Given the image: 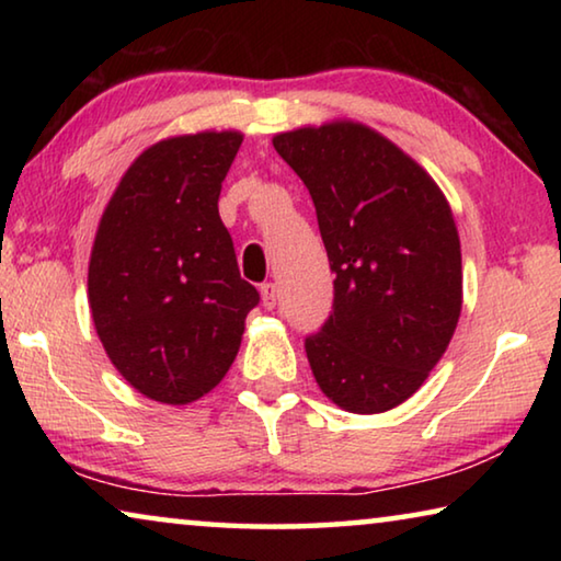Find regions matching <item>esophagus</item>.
<instances>
[{
    "label": "esophagus",
    "instance_id": "esophagus-1",
    "mask_svg": "<svg viewBox=\"0 0 561 561\" xmlns=\"http://www.w3.org/2000/svg\"><path fill=\"white\" fill-rule=\"evenodd\" d=\"M260 291H262V304H264V309H274V307H277V299H279V289H277V284H274V282L262 284Z\"/></svg>",
    "mask_w": 561,
    "mask_h": 561
}]
</instances>
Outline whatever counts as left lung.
Wrapping results in <instances>:
<instances>
[{"label":"left lung","mask_w":561,"mask_h":561,"mask_svg":"<svg viewBox=\"0 0 561 561\" xmlns=\"http://www.w3.org/2000/svg\"><path fill=\"white\" fill-rule=\"evenodd\" d=\"M272 144L314 201L336 274L329 319L304 339L311 371L344 411H391L423 386L458 327L450 205L413 158L360 123L279 133Z\"/></svg>","instance_id":"8db88e82"}]
</instances>
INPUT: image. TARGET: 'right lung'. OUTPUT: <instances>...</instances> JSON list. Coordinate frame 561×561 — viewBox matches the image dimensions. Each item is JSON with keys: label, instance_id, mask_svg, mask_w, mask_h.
<instances>
[{"label": "right lung", "instance_id": "obj_1", "mask_svg": "<svg viewBox=\"0 0 561 561\" xmlns=\"http://www.w3.org/2000/svg\"><path fill=\"white\" fill-rule=\"evenodd\" d=\"M240 146L234 130L160 140L126 170L101 217L89 264L93 324L118 374L160 403L213 391L260 304L217 210Z\"/></svg>", "mask_w": 561, "mask_h": 561}]
</instances>
